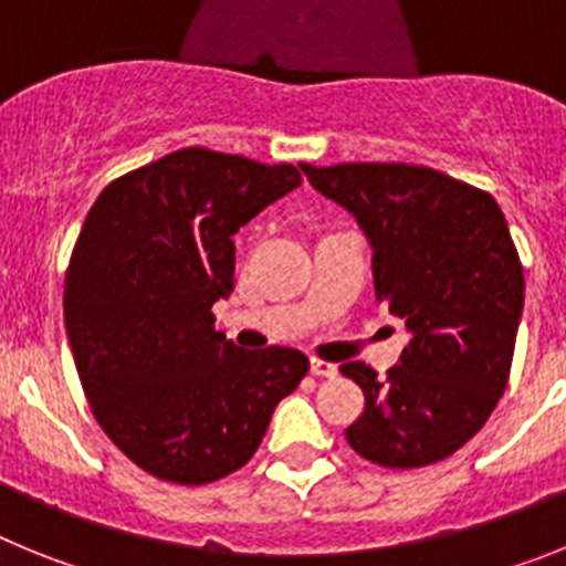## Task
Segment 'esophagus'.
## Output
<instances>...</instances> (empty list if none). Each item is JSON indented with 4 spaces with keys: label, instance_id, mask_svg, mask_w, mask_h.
I'll list each match as a JSON object with an SVG mask.
<instances>
[{
    "label": "esophagus",
    "instance_id": "esophagus-1",
    "mask_svg": "<svg viewBox=\"0 0 566 566\" xmlns=\"http://www.w3.org/2000/svg\"><path fill=\"white\" fill-rule=\"evenodd\" d=\"M312 374L314 377H334V374H337V365L328 363V359L312 357Z\"/></svg>",
    "mask_w": 566,
    "mask_h": 566
}]
</instances>
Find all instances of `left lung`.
Returning <instances> with one entry per match:
<instances>
[{
    "instance_id": "8db88e82",
    "label": "left lung",
    "mask_w": 566,
    "mask_h": 566,
    "mask_svg": "<svg viewBox=\"0 0 566 566\" xmlns=\"http://www.w3.org/2000/svg\"><path fill=\"white\" fill-rule=\"evenodd\" d=\"M343 203L374 247V292L411 339L399 365L343 363L365 394L345 439L382 468H424L457 453L507 388L524 272L496 198L405 161L300 164Z\"/></svg>"
}]
</instances>
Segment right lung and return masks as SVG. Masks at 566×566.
I'll list each match as a JSON object with an SVG mask.
<instances>
[{"instance_id": "right-lung-1", "label": "right lung", "mask_w": 566, "mask_h": 566, "mask_svg": "<svg viewBox=\"0 0 566 566\" xmlns=\"http://www.w3.org/2000/svg\"><path fill=\"white\" fill-rule=\"evenodd\" d=\"M300 181L292 164L184 147L90 207L64 326L90 411L149 476L189 488L240 470L308 374L297 348L240 352L212 314L234 289L232 234Z\"/></svg>"}]
</instances>
